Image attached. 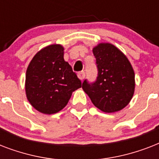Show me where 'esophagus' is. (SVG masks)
Listing matches in <instances>:
<instances>
[{"instance_id":"1","label":"esophagus","mask_w":159,"mask_h":159,"mask_svg":"<svg viewBox=\"0 0 159 159\" xmlns=\"http://www.w3.org/2000/svg\"><path fill=\"white\" fill-rule=\"evenodd\" d=\"M85 76H86V75H85L84 72H80L77 73V77H78V78H79L80 80H82V81L85 78Z\"/></svg>"}]
</instances>
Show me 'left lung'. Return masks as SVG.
<instances>
[{"label":"left lung","instance_id":"1","mask_svg":"<svg viewBox=\"0 0 159 159\" xmlns=\"http://www.w3.org/2000/svg\"><path fill=\"white\" fill-rule=\"evenodd\" d=\"M97 61L96 82L82 83L84 91L96 107L106 113L125 108L134 92V72L125 55L109 43H101L92 49Z\"/></svg>","mask_w":159,"mask_h":159}]
</instances>
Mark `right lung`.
<instances>
[{
    "mask_svg": "<svg viewBox=\"0 0 159 159\" xmlns=\"http://www.w3.org/2000/svg\"><path fill=\"white\" fill-rule=\"evenodd\" d=\"M64 48L52 44L42 48L30 62L25 76L27 99L37 111L55 114L67 106L81 80L63 58Z\"/></svg>",
    "mask_w": 159,
    "mask_h": 159,
    "instance_id": "1",
    "label": "right lung"
}]
</instances>
